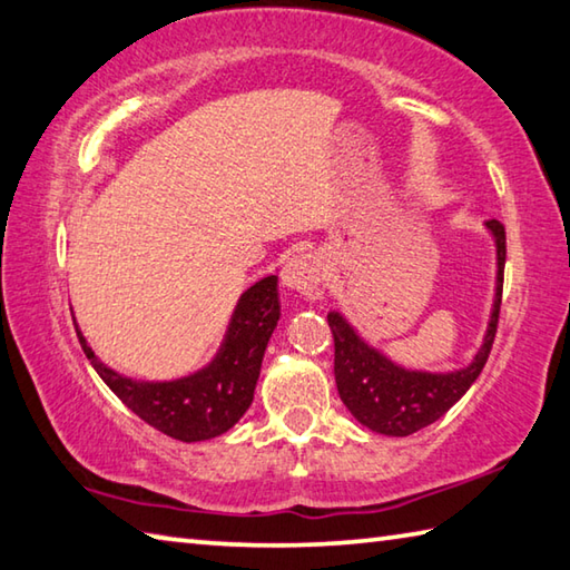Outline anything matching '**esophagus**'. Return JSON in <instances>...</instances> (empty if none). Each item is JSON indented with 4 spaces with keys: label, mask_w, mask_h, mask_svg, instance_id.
I'll return each instance as SVG.
<instances>
[{
    "label": "esophagus",
    "mask_w": 570,
    "mask_h": 570,
    "mask_svg": "<svg viewBox=\"0 0 570 570\" xmlns=\"http://www.w3.org/2000/svg\"><path fill=\"white\" fill-rule=\"evenodd\" d=\"M279 277H283V285L287 291L311 297L323 279V265L315 255H297L287 259Z\"/></svg>",
    "instance_id": "obj_1"
}]
</instances>
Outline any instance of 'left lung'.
Returning <instances> with one entry per match:
<instances>
[{"label":"left lung","mask_w":570,"mask_h":570,"mask_svg":"<svg viewBox=\"0 0 570 570\" xmlns=\"http://www.w3.org/2000/svg\"><path fill=\"white\" fill-rule=\"evenodd\" d=\"M485 227L495 239V297L483 345L465 367L451 373L411 371L365 343L343 313H327L335 341L337 393L355 421L373 433L403 438L423 431L451 411L481 375L495 341L505 267V227L498 219H488Z\"/></svg>","instance_id":"8db88e82"}]
</instances>
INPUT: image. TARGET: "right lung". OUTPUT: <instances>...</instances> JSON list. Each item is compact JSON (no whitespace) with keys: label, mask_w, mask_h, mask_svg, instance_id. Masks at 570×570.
I'll return each mask as SVG.
<instances>
[{"label":"right lung","mask_w":570,"mask_h":570,"mask_svg":"<svg viewBox=\"0 0 570 570\" xmlns=\"http://www.w3.org/2000/svg\"><path fill=\"white\" fill-rule=\"evenodd\" d=\"M277 321V275H267L239 295L213 361L203 371L163 383L119 375L99 361L79 331L77 337L99 377L129 411L175 441L197 443L227 433L245 415Z\"/></svg>","instance_id":"obj_1"}]
</instances>
